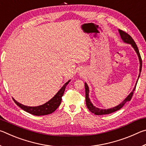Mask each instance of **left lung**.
Listing matches in <instances>:
<instances>
[{
  "label": "left lung",
  "mask_w": 146,
  "mask_h": 146,
  "mask_svg": "<svg viewBox=\"0 0 146 146\" xmlns=\"http://www.w3.org/2000/svg\"><path fill=\"white\" fill-rule=\"evenodd\" d=\"M118 31H119V34L120 35V37L122 38V40H123V42L126 43V44H131V46L133 47V48L135 49V51H136V53H137V55L138 56V59H139V62H140V73H139V75H138V77L137 79V83H136L134 89H133V91L131 92L129 95L127 96V97L125 98L124 100H123L122 102L120 104H119L118 106H115V107H113L111 108H109V109H100L98 108L95 107V106H93V104L92 103H91V100L90 99V98H89V93H90V90H89V87L87 84V83L85 82V91H86V106H87V107L88 108V110L94 113L95 115H108V114H110V113H113L115 111H117L119 110L120 109L122 108L125 103L127 102H129V101L131 100L132 98V96L133 95V92H134V91L136 88V86H137V84L138 82V78L140 77V73H141V70H142V58H141V56H140V53H139V51H138V48L137 46V44L135 42V41L133 40V39L132 38L131 36L129 35H128L127 33H125V32L123 31L122 30H120V29H118Z\"/></svg>",
  "instance_id": "obj_1"
}]
</instances>
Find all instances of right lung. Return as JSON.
<instances>
[{
    "label": "right lung",
    "instance_id": "obj_1",
    "mask_svg": "<svg viewBox=\"0 0 146 146\" xmlns=\"http://www.w3.org/2000/svg\"><path fill=\"white\" fill-rule=\"evenodd\" d=\"M71 80H68L67 82L64 84V85L60 88V90L56 93V95L51 99H50L48 102H46L42 105L35 106V107H33H33L32 106H27L18 102L14 98H13V99L17 106H19L20 108L23 109L25 111L30 113V114L36 116L46 115L51 114V113L55 111L56 109L58 108V106H60L62 101V97L64 95L66 86L68 84V83Z\"/></svg>",
    "mask_w": 146,
    "mask_h": 146
}]
</instances>
